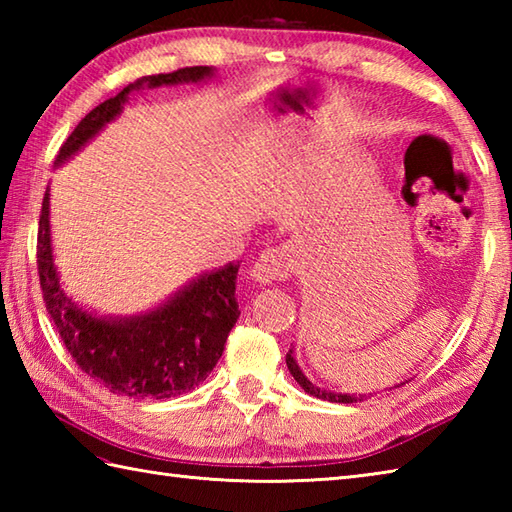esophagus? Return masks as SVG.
<instances>
[{
    "label": "esophagus",
    "instance_id": "esophagus-1",
    "mask_svg": "<svg viewBox=\"0 0 512 512\" xmlns=\"http://www.w3.org/2000/svg\"><path fill=\"white\" fill-rule=\"evenodd\" d=\"M292 273H295V259H292L290 248L286 246H270L262 255L257 257V262L250 268L259 284H275V281H286Z\"/></svg>",
    "mask_w": 512,
    "mask_h": 512
}]
</instances>
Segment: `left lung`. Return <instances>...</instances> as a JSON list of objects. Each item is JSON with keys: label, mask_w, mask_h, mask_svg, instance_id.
I'll return each mask as SVG.
<instances>
[{"label": "left lung", "mask_w": 512, "mask_h": 512, "mask_svg": "<svg viewBox=\"0 0 512 512\" xmlns=\"http://www.w3.org/2000/svg\"><path fill=\"white\" fill-rule=\"evenodd\" d=\"M286 365H288V369H290V374L295 376V380L297 383L308 391L310 396H314V398H321V400H330V402H361V400H365L367 396H350V394H334V391H325V389H319L317 385H312L310 380L301 374V369H299V365L295 363V358H292V350L288 352V356H286ZM372 396V394H369Z\"/></svg>", "instance_id": "obj_1"}]
</instances>
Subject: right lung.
<instances>
[{
	"label": "right lung",
	"instance_id": "add662e5",
	"mask_svg": "<svg viewBox=\"0 0 512 512\" xmlns=\"http://www.w3.org/2000/svg\"><path fill=\"white\" fill-rule=\"evenodd\" d=\"M211 74L209 65H193L169 74L145 76L112 99L96 105L74 127L59 149L57 162L70 158L76 149L121 112L127 94L149 83L173 85L200 81ZM37 270L43 303L65 350L81 372L99 380L114 394L134 398H173L198 387L220 361L228 332L239 317L235 279L239 264H228L215 273L202 275L178 292L165 306L145 317L105 321L85 314L65 297L52 264L48 193L43 195L37 231Z\"/></svg>",
	"mask_w": 512,
	"mask_h": 512
}]
</instances>
